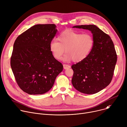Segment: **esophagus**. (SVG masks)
Instances as JSON below:
<instances>
[{
	"instance_id": "34e87169",
	"label": "esophagus",
	"mask_w": 127,
	"mask_h": 127,
	"mask_svg": "<svg viewBox=\"0 0 127 127\" xmlns=\"http://www.w3.org/2000/svg\"><path fill=\"white\" fill-rule=\"evenodd\" d=\"M63 67H64L65 69H68V68H70V66L68 65V64H64L63 65Z\"/></svg>"
}]
</instances>
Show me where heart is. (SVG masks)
<instances>
[{
    "instance_id": "obj_1",
    "label": "heart",
    "mask_w": 127,
    "mask_h": 127,
    "mask_svg": "<svg viewBox=\"0 0 127 127\" xmlns=\"http://www.w3.org/2000/svg\"><path fill=\"white\" fill-rule=\"evenodd\" d=\"M57 40H53L50 49L54 57L58 60L64 58L65 61L79 62L85 60L93 48L94 39L90 33H82L73 30H66L61 33Z\"/></svg>"
}]
</instances>
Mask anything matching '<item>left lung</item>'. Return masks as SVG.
Wrapping results in <instances>:
<instances>
[{
  "mask_svg": "<svg viewBox=\"0 0 127 127\" xmlns=\"http://www.w3.org/2000/svg\"><path fill=\"white\" fill-rule=\"evenodd\" d=\"M73 28L89 30L93 34V48L83 61L72 65L71 82L81 93H98L110 83L117 61V55L110 37L96 25L75 26Z\"/></svg>",
  "mask_w": 127,
  "mask_h": 127,
  "instance_id": "left-lung-1",
  "label": "left lung"
}]
</instances>
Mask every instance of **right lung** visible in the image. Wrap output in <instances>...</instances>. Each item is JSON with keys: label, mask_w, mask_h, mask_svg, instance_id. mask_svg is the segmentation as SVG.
Returning a JSON list of instances; mask_svg holds the SVG:
<instances>
[{"label": "right lung", "mask_w": 127, "mask_h": 127, "mask_svg": "<svg viewBox=\"0 0 127 127\" xmlns=\"http://www.w3.org/2000/svg\"><path fill=\"white\" fill-rule=\"evenodd\" d=\"M56 27L53 24L35 25L20 34L14 42L11 68L19 87L27 94L48 92L63 70L62 63L50 49Z\"/></svg>", "instance_id": "obj_1"}]
</instances>
